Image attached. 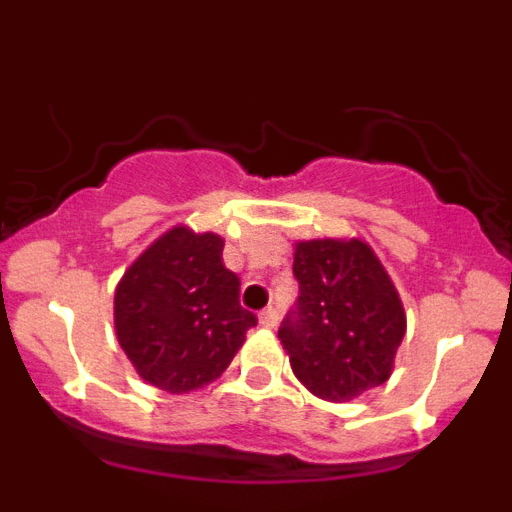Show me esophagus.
Listing matches in <instances>:
<instances>
[{
	"instance_id": "obj_1",
	"label": "esophagus",
	"mask_w": 512,
	"mask_h": 512,
	"mask_svg": "<svg viewBox=\"0 0 512 512\" xmlns=\"http://www.w3.org/2000/svg\"><path fill=\"white\" fill-rule=\"evenodd\" d=\"M277 320H279V315L274 307H266V310L259 312V323L264 325V328H274V325H277Z\"/></svg>"
}]
</instances>
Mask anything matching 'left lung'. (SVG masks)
<instances>
[{
    "label": "left lung",
    "instance_id": "left-lung-1",
    "mask_svg": "<svg viewBox=\"0 0 512 512\" xmlns=\"http://www.w3.org/2000/svg\"><path fill=\"white\" fill-rule=\"evenodd\" d=\"M292 271L300 297L279 341L295 377L328 402L354 400L387 382L405 310L372 248L359 238L300 241Z\"/></svg>",
    "mask_w": 512,
    "mask_h": 512
}]
</instances>
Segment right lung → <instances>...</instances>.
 <instances>
[{
	"label": "right lung",
	"mask_w": 512,
	"mask_h": 512,
	"mask_svg": "<svg viewBox=\"0 0 512 512\" xmlns=\"http://www.w3.org/2000/svg\"><path fill=\"white\" fill-rule=\"evenodd\" d=\"M223 246L220 235L176 225L117 284V341L158 390L182 395L210 384L256 325L241 307V279L225 269Z\"/></svg>",
	"instance_id": "obj_1"
}]
</instances>
